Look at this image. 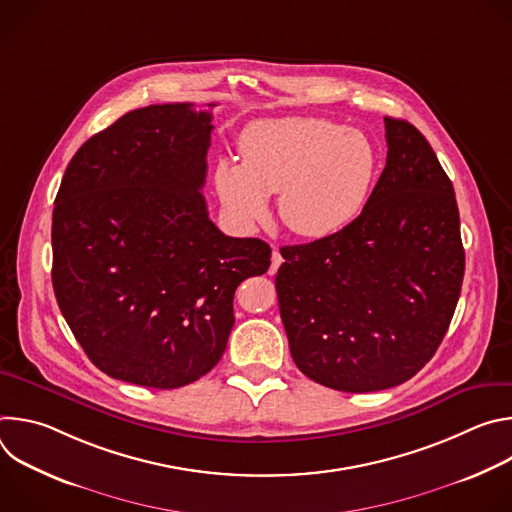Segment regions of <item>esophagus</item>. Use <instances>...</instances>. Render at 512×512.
I'll return each instance as SVG.
<instances>
[{"label": "esophagus", "instance_id": "esophagus-1", "mask_svg": "<svg viewBox=\"0 0 512 512\" xmlns=\"http://www.w3.org/2000/svg\"><path fill=\"white\" fill-rule=\"evenodd\" d=\"M281 263H283V257H281V253L273 247V253H271V269H269V271H271V273H275V271H277V267H279Z\"/></svg>", "mask_w": 512, "mask_h": 512}]
</instances>
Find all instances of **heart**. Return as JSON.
<instances>
[{
	"label": "heart",
	"instance_id": "obj_1",
	"mask_svg": "<svg viewBox=\"0 0 512 512\" xmlns=\"http://www.w3.org/2000/svg\"><path fill=\"white\" fill-rule=\"evenodd\" d=\"M241 162L221 160L214 186L241 229L263 221L269 194L279 192L283 225L306 239H326L367 208L379 174L377 143L360 129L318 117H277L239 135Z\"/></svg>",
	"mask_w": 512,
	"mask_h": 512
}]
</instances>
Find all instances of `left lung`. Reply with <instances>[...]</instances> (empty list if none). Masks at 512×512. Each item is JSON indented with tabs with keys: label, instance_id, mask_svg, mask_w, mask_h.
Returning <instances> with one entry per match:
<instances>
[{
	"label": "left lung",
	"instance_id": "obj_1",
	"mask_svg": "<svg viewBox=\"0 0 512 512\" xmlns=\"http://www.w3.org/2000/svg\"><path fill=\"white\" fill-rule=\"evenodd\" d=\"M387 166L352 225L281 247L275 287L298 369L346 393L397 387L442 344L462 279L454 186L429 141L385 117Z\"/></svg>",
	"mask_w": 512,
	"mask_h": 512
}]
</instances>
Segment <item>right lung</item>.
<instances>
[{
    "label": "right lung",
    "mask_w": 512,
    "mask_h": 512,
    "mask_svg": "<svg viewBox=\"0 0 512 512\" xmlns=\"http://www.w3.org/2000/svg\"><path fill=\"white\" fill-rule=\"evenodd\" d=\"M210 121L192 103L129 111L85 141L62 176L54 296L113 379L178 389L206 375L227 348L235 289L269 269L265 241L227 237L208 218Z\"/></svg>",
    "instance_id": "obj_1"
}]
</instances>
